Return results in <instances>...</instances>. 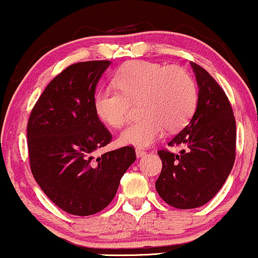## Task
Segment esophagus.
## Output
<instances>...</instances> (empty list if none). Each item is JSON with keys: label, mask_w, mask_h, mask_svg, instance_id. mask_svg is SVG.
Returning a JSON list of instances; mask_svg holds the SVG:
<instances>
[{"label": "esophagus", "mask_w": 258, "mask_h": 258, "mask_svg": "<svg viewBox=\"0 0 258 258\" xmlns=\"http://www.w3.org/2000/svg\"><path fill=\"white\" fill-rule=\"evenodd\" d=\"M146 154H147L146 150L139 149V148H137V149H136V155H137V158H143V156L146 155Z\"/></svg>", "instance_id": "1"}]
</instances>
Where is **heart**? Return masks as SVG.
I'll use <instances>...</instances> for the list:
<instances>
[{"label":"heart","mask_w":258,"mask_h":258,"mask_svg":"<svg viewBox=\"0 0 258 258\" xmlns=\"http://www.w3.org/2000/svg\"><path fill=\"white\" fill-rule=\"evenodd\" d=\"M115 88L96 92L93 108L105 125L121 127L128 120L131 104L139 102L142 119L121 132V144L144 148L164 135L177 131L191 119L198 105V90L193 78L179 67L133 60L115 73Z\"/></svg>","instance_id":"obj_1"}]
</instances>
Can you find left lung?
Returning a JSON list of instances; mask_svg holds the SVG:
<instances>
[{
  "label": "left lung",
  "mask_w": 258,
  "mask_h": 258,
  "mask_svg": "<svg viewBox=\"0 0 258 258\" xmlns=\"http://www.w3.org/2000/svg\"><path fill=\"white\" fill-rule=\"evenodd\" d=\"M197 79L198 105L189 123L168 146H184L173 154H158L162 170L155 183L161 199L176 209L209 203L224 184L235 160L236 130L226 93L205 69L191 61Z\"/></svg>",
  "instance_id": "left-lung-1"
}]
</instances>
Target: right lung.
<instances>
[{"label":"right lung","mask_w":258,"mask_h":258,"mask_svg":"<svg viewBox=\"0 0 258 258\" xmlns=\"http://www.w3.org/2000/svg\"><path fill=\"white\" fill-rule=\"evenodd\" d=\"M109 60L68 67L49 82L28 122L30 168L43 193L70 215L90 216L114 199L133 162L132 147L94 159L111 135L97 116L93 98Z\"/></svg>","instance_id":"obj_1"}]
</instances>
